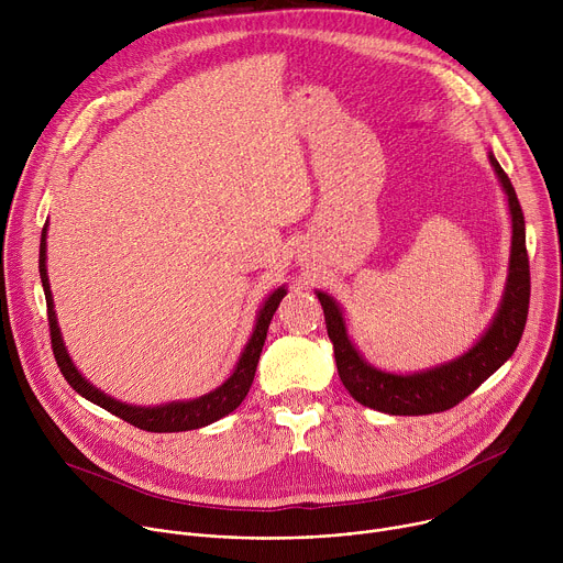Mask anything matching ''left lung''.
<instances>
[{"label": "left lung", "mask_w": 563, "mask_h": 563, "mask_svg": "<svg viewBox=\"0 0 563 563\" xmlns=\"http://www.w3.org/2000/svg\"><path fill=\"white\" fill-rule=\"evenodd\" d=\"M488 157L508 198L512 224L510 261L504 296L495 311V318L490 320L488 330L481 334V339L467 352L441 365L410 374H396L374 367L352 343L341 302H336V298L328 291L316 289V296L325 311L328 336L334 345L339 376L345 389L361 406L394 417H419L450 410L486 378H490L515 354L526 328L530 302L526 222L510 178L497 163L493 151H488Z\"/></svg>", "instance_id": "8db88e82"}]
</instances>
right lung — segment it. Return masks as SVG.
Wrapping results in <instances>:
<instances>
[{"mask_svg":"<svg viewBox=\"0 0 563 563\" xmlns=\"http://www.w3.org/2000/svg\"><path fill=\"white\" fill-rule=\"evenodd\" d=\"M46 233H48V220L42 229V240H40V278H42V287H44V296H46V307H48V325H51V343H53V354L57 361L59 372L64 374V378L68 380V385L79 394L85 396L91 404L104 408L107 412L120 417L122 421L146 430V432H187V430H198L205 428L222 417H227L229 412H233L240 404H243L254 376H256V367H258V358L267 339V330L272 318L280 305V300L285 298L287 289L285 285L276 287L265 302L261 305L258 313H256V325L252 330V336L245 345V350L240 352V358L233 367V372L229 374V378L218 385L216 389L198 396V398H189V400H172V404H159V406H131L124 404V400H118L109 394H104L102 389H98L93 383H89V378L82 376L79 372L64 345L62 339V330L57 323V313H55V305H53V294H51V283H48V269H46Z\"/></svg>","mask_w":563,"mask_h":563,"instance_id":"1","label":"right lung"}]
</instances>
